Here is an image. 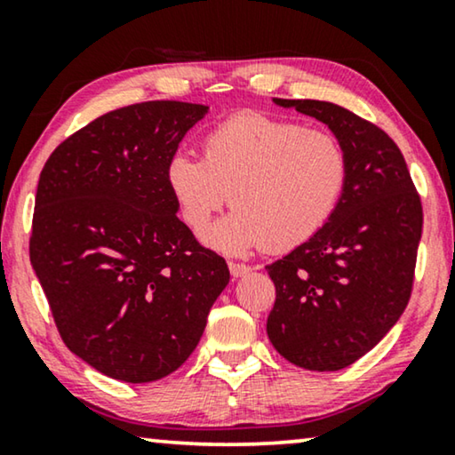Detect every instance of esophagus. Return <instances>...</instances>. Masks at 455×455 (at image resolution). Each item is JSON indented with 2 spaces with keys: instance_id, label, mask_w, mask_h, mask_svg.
Wrapping results in <instances>:
<instances>
[{
  "instance_id": "esophagus-1",
  "label": "esophagus",
  "mask_w": 455,
  "mask_h": 455,
  "mask_svg": "<svg viewBox=\"0 0 455 455\" xmlns=\"http://www.w3.org/2000/svg\"><path fill=\"white\" fill-rule=\"evenodd\" d=\"M228 267H229V273H232V277H235V279L244 277V275H248V273L252 271L248 265H244V263H235V260H229Z\"/></svg>"
}]
</instances>
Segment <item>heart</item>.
<instances>
[{"label": "heart", "mask_w": 455, "mask_h": 455, "mask_svg": "<svg viewBox=\"0 0 455 455\" xmlns=\"http://www.w3.org/2000/svg\"><path fill=\"white\" fill-rule=\"evenodd\" d=\"M350 178L338 136L298 122L238 114L209 130L203 159L176 153L165 170L186 226L201 229L232 198L234 211L204 232L228 252L265 244L291 251L331 220Z\"/></svg>", "instance_id": "obj_1"}]
</instances>
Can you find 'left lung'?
Listing matches in <instances>:
<instances>
[{
    "mask_svg": "<svg viewBox=\"0 0 455 455\" xmlns=\"http://www.w3.org/2000/svg\"><path fill=\"white\" fill-rule=\"evenodd\" d=\"M327 124L350 161L344 196L325 228L267 265L275 304L267 333L308 371H339L372 350L412 294L422 203L403 155L372 122L335 103L275 99Z\"/></svg>",
    "mask_w": 455,
    "mask_h": 455,
    "instance_id": "left-lung-1",
    "label": "left lung"
}]
</instances>
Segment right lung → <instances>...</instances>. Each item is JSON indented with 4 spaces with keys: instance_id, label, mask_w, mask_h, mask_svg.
Here are the masks:
<instances>
[{
    "instance_id": "right-lung-1",
    "label": "right lung",
    "mask_w": 455,
    "mask_h": 455,
    "mask_svg": "<svg viewBox=\"0 0 455 455\" xmlns=\"http://www.w3.org/2000/svg\"><path fill=\"white\" fill-rule=\"evenodd\" d=\"M207 105L109 111L49 155L36 186L30 265L64 344L124 383H148L195 352L229 282L167 188L165 170Z\"/></svg>"
}]
</instances>
